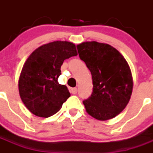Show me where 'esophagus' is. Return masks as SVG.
Segmentation results:
<instances>
[{
	"label": "esophagus",
	"mask_w": 153,
	"mask_h": 153,
	"mask_svg": "<svg viewBox=\"0 0 153 153\" xmlns=\"http://www.w3.org/2000/svg\"><path fill=\"white\" fill-rule=\"evenodd\" d=\"M71 93H72L73 94H76V93H77V88L74 87V88L71 89Z\"/></svg>",
	"instance_id": "esophagus-1"
}]
</instances>
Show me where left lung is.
<instances>
[{
	"instance_id": "8db88e82",
	"label": "left lung",
	"mask_w": 153,
	"mask_h": 153,
	"mask_svg": "<svg viewBox=\"0 0 153 153\" xmlns=\"http://www.w3.org/2000/svg\"><path fill=\"white\" fill-rule=\"evenodd\" d=\"M76 47L93 79V93L83 101L86 113L102 121L114 118L125 109L132 95L133 80L129 64L107 44L86 41Z\"/></svg>"
}]
</instances>
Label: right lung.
Here are the masks:
<instances>
[{
    "mask_svg": "<svg viewBox=\"0 0 153 153\" xmlns=\"http://www.w3.org/2000/svg\"><path fill=\"white\" fill-rule=\"evenodd\" d=\"M77 55L76 45L68 41H53L36 48L23 66L18 80L21 100L27 109L39 117L57 113L70 97L65 85L58 83L66 59Z\"/></svg>",
    "mask_w": 153,
    "mask_h": 153,
    "instance_id": "obj_1",
    "label": "right lung"
}]
</instances>
